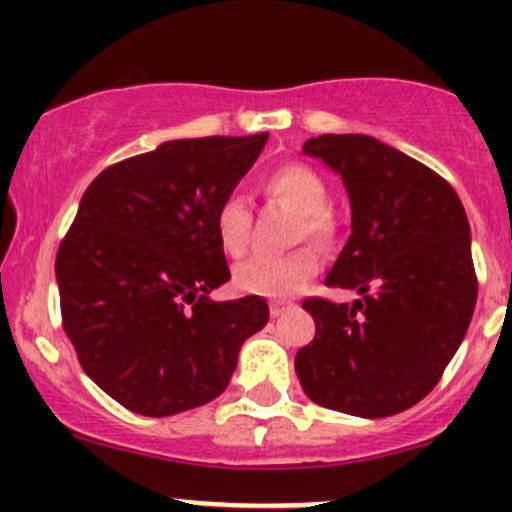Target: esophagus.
Returning a JSON list of instances; mask_svg holds the SVG:
<instances>
[{
	"mask_svg": "<svg viewBox=\"0 0 512 512\" xmlns=\"http://www.w3.org/2000/svg\"><path fill=\"white\" fill-rule=\"evenodd\" d=\"M289 309H292V304H287V302H270L272 317H282V314L289 312Z\"/></svg>",
	"mask_w": 512,
	"mask_h": 512,
	"instance_id": "esophagus-1",
	"label": "esophagus"
}]
</instances>
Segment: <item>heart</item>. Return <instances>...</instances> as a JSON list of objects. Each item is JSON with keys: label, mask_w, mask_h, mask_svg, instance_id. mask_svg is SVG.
Returning <instances> with one entry per match:
<instances>
[{"label": "heart", "mask_w": 512, "mask_h": 512, "mask_svg": "<svg viewBox=\"0 0 512 512\" xmlns=\"http://www.w3.org/2000/svg\"><path fill=\"white\" fill-rule=\"evenodd\" d=\"M262 193L299 215L297 240H314L329 245L334 237V220L329 213V188L322 175L302 163H287L270 170L260 183ZM252 213L240 198L230 195L218 205L213 218L215 240L230 257H240L250 242ZM319 270L317 252L302 247L282 257L255 255L240 262L232 272L235 287L260 297H289L299 292Z\"/></svg>", "instance_id": "b5f03b06"}]
</instances>
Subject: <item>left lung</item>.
I'll return each instance as SVG.
<instances>
[{"instance_id":"obj_1","label":"left lung","mask_w":512,"mask_h":512,"mask_svg":"<svg viewBox=\"0 0 512 512\" xmlns=\"http://www.w3.org/2000/svg\"><path fill=\"white\" fill-rule=\"evenodd\" d=\"M302 151L342 175L349 193L352 235L324 282L359 299H304L317 334L294 371L324 409L401 414L438 384L476 309L466 210L441 175L371 136L324 133Z\"/></svg>"}]
</instances>
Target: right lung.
Wrapping results in <instances>:
<instances>
[{
    "label": "right lung",
    "mask_w": 512,
    "mask_h": 512,
    "mask_svg": "<svg viewBox=\"0 0 512 512\" xmlns=\"http://www.w3.org/2000/svg\"><path fill=\"white\" fill-rule=\"evenodd\" d=\"M270 133L160 143L108 165L59 245L61 319L81 369L141 416L195 409L230 384L262 297L213 302L230 280L213 218Z\"/></svg>",
    "instance_id": "obj_1"
}]
</instances>
